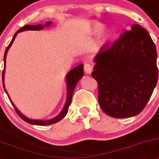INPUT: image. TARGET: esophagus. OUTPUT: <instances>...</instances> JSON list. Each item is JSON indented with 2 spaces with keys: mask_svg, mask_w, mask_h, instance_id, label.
I'll use <instances>...</instances> for the list:
<instances>
[{
  "mask_svg": "<svg viewBox=\"0 0 159 159\" xmlns=\"http://www.w3.org/2000/svg\"><path fill=\"white\" fill-rule=\"evenodd\" d=\"M84 71L86 74H90L93 71V66L91 64H86L84 65Z\"/></svg>",
  "mask_w": 159,
  "mask_h": 159,
  "instance_id": "34e87169",
  "label": "esophagus"
}]
</instances>
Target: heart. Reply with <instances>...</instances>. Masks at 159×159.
<instances>
[{"label": "heart", "instance_id": "b5f03b06", "mask_svg": "<svg viewBox=\"0 0 159 159\" xmlns=\"http://www.w3.org/2000/svg\"><path fill=\"white\" fill-rule=\"evenodd\" d=\"M103 24L97 21L91 22L89 28V32L92 35H96L97 37V46L98 47H102L105 46L107 42L110 41L113 35V31L109 27H105L103 28Z\"/></svg>", "mask_w": 159, "mask_h": 159}]
</instances>
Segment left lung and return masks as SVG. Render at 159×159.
<instances>
[{
    "label": "left lung",
    "instance_id": "left-lung-1",
    "mask_svg": "<svg viewBox=\"0 0 159 159\" xmlns=\"http://www.w3.org/2000/svg\"><path fill=\"white\" fill-rule=\"evenodd\" d=\"M157 51L147 30L133 24L130 30L94 58L92 73L98 82L101 108L115 118L134 117L143 111L158 81Z\"/></svg>",
    "mask_w": 159,
    "mask_h": 159
}]
</instances>
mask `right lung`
I'll list each match as a JSON object with an SVG mask.
<instances>
[{
	"mask_svg": "<svg viewBox=\"0 0 159 159\" xmlns=\"http://www.w3.org/2000/svg\"><path fill=\"white\" fill-rule=\"evenodd\" d=\"M52 22L48 21L46 22L45 24H38V25H25L23 27H22L21 29L18 30L17 32L15 33V35H13V39H12V41L11 43L9 44V45L7 48L6 51L4 52V70H3V74H2V82H3V86H4V89L6 92L7 95H8V98H9L10 101H11V104L13 105V106L14 107L15 110L17 112L20 117L23 119V120H25V122L29 123L30 124H33V125H40V126H45V125H50V124H55V123L58 122L61 120H62L64 117L66 116V114H67L68 109H69V106L71 104V101H72V96L73 91H74V89L76 87V84L79 82L80 80H81V78L83 77V75H84V72H83V64H80L79 65H77L76 67H74L73 69L70 70L69 71V73L66 75V103L64 105V107H63L62 111H61L58 115H57L56 117H53L52 119H49V120H32V119L29 118V117H25L24 114H23L20 111L18 110L17 107L14 105V104L13 103L11 98H10L9 95L7 93V90L5 89V85H4V72H5V67H6V57H7V54L8 50L11 48V46L13 44V42H14V39L16 38V36L17 35L19 32H21L23 31H26V30H42V29H44L45 27L49 26L50 25H52Z\"/></svg>",
	"mask_w": 159,
	"mask_h": 159,
	"instance_id": "obj_1",
	"label": "right lung"
}]
</instances>
